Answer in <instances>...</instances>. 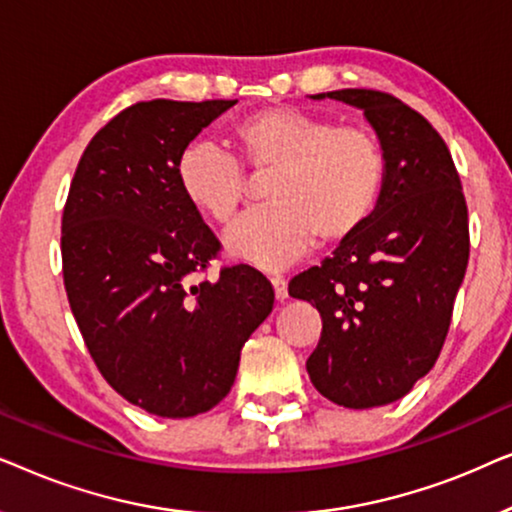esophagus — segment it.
I'll list each match as a JSON object with an SVG mask.
<instances>
[{
  "label": "esophagus",
  "mask_w": 512,
  "mask_h": 512,
  "mask_svg": "<svg viewBox=\"0 0 512 512\" xmlns=\"http://www.w3.org/2000/svg\"><path fill=\"white\" fill-rule=\"evenodd\" d=\"M272 289H275V298L277 300H286L289 298V286H286V279L284 277H272Z\"/></svg>",
  "instance_id": "1"
}]
</instances>
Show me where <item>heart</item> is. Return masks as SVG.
<instances>
[{"instance_id":"b5f03b06","label":"heart","mask_w":512,"mask_h":512,"mask_svg":"<svg viewBox=\"0 0 512 512\" xmlns=\"http://www.w3.org/2000/svg\"><path fill=\"white\" fill-rule=\"evenodd\" d=\"M235 142L251 170L272 172L270 205L242 216L226 235L230 256L240 261L277 270L303 256L317 235L326 244L345 242L380 200L384 156L366 130L272 107L244 118ZM177 179L186 200L216 223L233 221L247 195L240 163L212 142L186 146Z\"/></svg>"}]
</instances>
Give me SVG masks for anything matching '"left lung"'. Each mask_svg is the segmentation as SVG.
<instances>
[{
  "mask_svg": "<svg viewBox=\"0 0 512 512\" xmlns=\"http://www.w3.org/2000/svg\"><path fill=\"white\" fill-rule=\"evenodd\" d=\"M312 100L361 109L384 156L380 200L331 258L291 279L289 296L321 314L307 373L342 408L394 403L436 363L468 265V209L443 137L377 90Z\"/></svg>",
  "mask_w": 512,
  "mask_h": 512,
  "instance_id": "left-lung-1",
  "label": "left lung"
}]
</instances>
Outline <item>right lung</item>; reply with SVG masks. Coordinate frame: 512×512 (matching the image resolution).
Segmentation results:
<instances>
[{
  "label": "right lung",
  "mask_w": 512,
  "mask_h": 512,
  "mask_svg": "<svg viewBox=\"0 0 512 512\" xmlns=\"http://www.w3.org/2000/svg\"><path fill=\"white\" fill-rule=\"evenodd\" d=\"M233 100L132 104L83 151L62 214V275L104 380L167 419L212 410L275 291L249 265L191 284L219 240L181 193L177 163Z\"/></svg>",
  "instance_id": "1"
}]
</instances>
